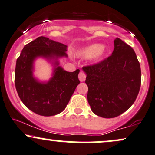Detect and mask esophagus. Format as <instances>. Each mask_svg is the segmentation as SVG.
Returning <instances> with one entry per match:
<instances>
[{"label": "esophagus", "instance_id": "esophagus-1", "mask_svg": "<svg viewBox=\"0 0 155 155\" xmlns=\"http://www.w3.org/2000/svg\"><path fill=\"white\" fill-rule=\"evenodd\" d=\"M79 79L80 80V81H84L85 79H86V74L84 72H80L79 74Z\"/></svg>", "mask_w": 155, "mask_h": 155}]
</instances>
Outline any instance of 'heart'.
I'll list each match as a JSON object with an SVG mask.
<instances>
[{"label": "heart", "instance_id": "heart-1", "mask_svg": "<svg viewBox=\"0 0 155 155\" xmlns=\"http://www.w3.org/2000/svg\"><path fill=\"white\" fill-rule=\"evenodd\" d=\"M108 52L106 46L104 44H92L87 46L77 51L78 57L81 58H91L93 60H99L104 58Z\"/></svg>", "mask_w": 155, "mask_h": 155}]
</instances>
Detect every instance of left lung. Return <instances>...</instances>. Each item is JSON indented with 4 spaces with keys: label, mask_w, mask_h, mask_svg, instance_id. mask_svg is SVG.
<instances>
[{
    "label": "left lung",
    "mask_w": 155,
    "mask_h": 155,
    "mask_svg": "<svg viewBox=\"0 0 155 155\" xmlns=\"http://www.w3.org/2000/svg\"><path fill=\"white\" fill-rule=\"evenodd\" d=\"M111 55L100 63L83 67L92 111L104 118L120 116L133 104L140 87V63L133 48L116 38Z\"/></svg>",
    "instance_id": "1"
}]
</instances>
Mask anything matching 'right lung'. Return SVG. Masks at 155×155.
<instances>
[{
	"label": "right lung",
	"mask_w": 155,
	"mask_h": 155,
	"mask_svg": "<svg viewBox=\"0 0 155 155\" xmlns=\"http://www.w3.org/2000/svg\"><path fill=\"white\" fill-rule=\"evenodd\" d=\"M66 48L65 44L41 36L26 44L17 60L15 81L19 98L27 108L41 116L61 113L80 83L79 69L68 72L60 66V58L68 57ZM38 58L45 59L53 66L48 81H41L33 75Z\"/></svg>",
	"instance_id": "add662e5"
}]
</instances>
